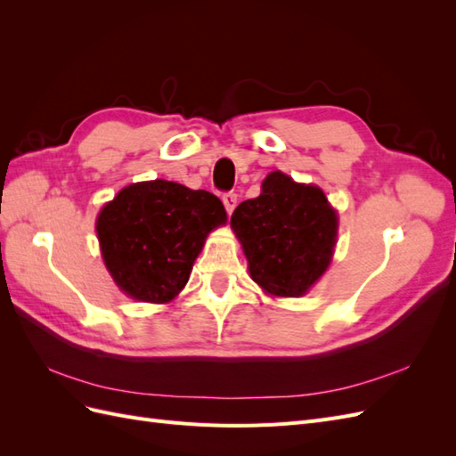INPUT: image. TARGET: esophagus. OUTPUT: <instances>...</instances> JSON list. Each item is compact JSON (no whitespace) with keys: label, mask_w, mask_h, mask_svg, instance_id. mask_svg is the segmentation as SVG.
I'll return each mask as SVG.
<instances>
[{"label":"esophagus","mask_w":456,"mask_h":456,"mask_svg":"<svg viewBox=\"0 0 456 456\" xmlns=\"http://www.w3.org/2000/svg\"><path fill=\"white\" fill-rule=\"evenodd\" d=\"M223 203L226 207L228 215H230L233 209H236V205H238V194H236V191H226V194L223 196Z\"/></svg>","instance_id":"34e87169"}]
</instances>
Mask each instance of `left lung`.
I'll return each instance as SVG.
<instances>
[{"mask_svg": "<svg viewBox=\"0 0 456 456\" xmlns=\"http://www.w3.org/2000/svg\"><path fill=\"white\" fill-rule=\"evenodd\" d=\"M230 224L253 281L275 297H300L327 270L338 223L320 188L275 171L262 183L258 198L236 207Z\"/></svg>", "mask_w": 456, "mask_h": 456, "instance_id": "8db88e82", "label": "left lung"}]
</instances>
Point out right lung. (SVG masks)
Returning <instances> with one entry per match:
<instances>
[{"label": "right lung", "instance_id": "1", "mask_svg": "<svg viewBox=\"0 0 456 456\" xmlns=\"http://www.w3.org/2000/svg\"><path fill=\"white\" fill-rule=\"evenodd\" d=\"M224 223V205L211 191L159 178L123 188L101 211L96 233L121 291L167 302L186 285L207 233Z\"/></svg>", "mask_w": 456, "mask_h": 456}]
</instances>
